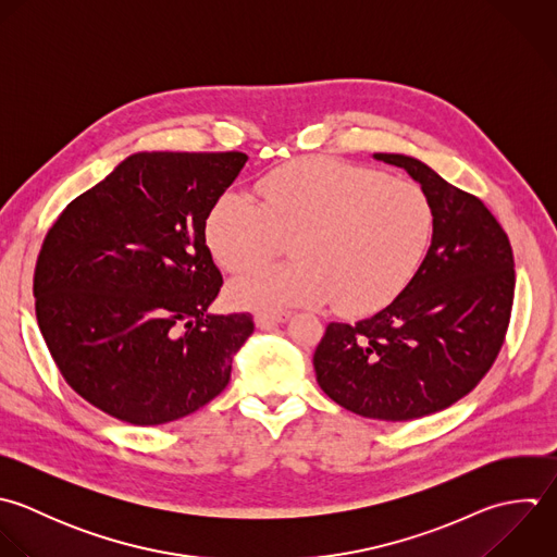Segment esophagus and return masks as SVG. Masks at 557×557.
<instances>
[{
	"instance_id": "obj_1",
	"label": "esophagus",
	"mask_w": 557,
	"mask_h": 557,
	"mask_svg": "<svg viewBox=\"0 0 557 557\" xmlns=\"http://www.w3.org/2000/svg\"><path fill=\"white\" fill-rule=\"evenodd\" d=\"M288 319H290L288 312H277V314H264V312H260V314H256V325H258L260 330H271V327H275V325H280V323H286Z\"/></svg>"
}]
</instances>
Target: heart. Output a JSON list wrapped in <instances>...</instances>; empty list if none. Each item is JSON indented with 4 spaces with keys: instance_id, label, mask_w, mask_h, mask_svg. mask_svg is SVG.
Listing matches in <instances>:
<instances>
[{
    "instance_id": "b5f03b06",
    "label": "heart",
    "mask_w": 557,
    "mask_h": 557,
    "mask_svg": "<svg viewBox=\"0 0 557 557\" xmlns=\"http://www.w3.org/2000/svg\"><path fill=\"white\" fill-rule=\"evenodd\" d=\"M258 201L221 195L206 240L232 273L273 258L290 240L288 264H271L236 280L234 304L260 312L334 304L367 314L391 304L414 275L434 230L421 186L338 160L308 158L258 182Z\"/></svg>"
}]
</instances>
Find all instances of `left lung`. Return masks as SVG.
<instances>
[{
	"label": "left lung",
	"mask_w": 557,
	"mask_h": 557,
	"mask_svg": "<svg viewBox=\"0 0 557 557\" xmlns=\"http://www.w3.org/2000/svg\"><path fill=\"white\" fill-rule=\"evenodd\" d=\"M375 158L421 184L434 212L432 245L391 306L354 325H327L314 371L321 391L345 410L412 421L449 408L491 371L512 314L515 256L482 199L417 158Z\"/></svg>",
	"instance_id": "8db88e82"
}]
</instances>
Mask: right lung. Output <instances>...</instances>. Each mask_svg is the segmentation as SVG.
I'll return each mask as SVG.
<instances>
[{
  "label": "right lung",
  "mask_w": 557,
  "mask_h": 557,
  "mask_svg": "<svg viewBox=\"0 0 557 557\" xmlns=\"http://www.w3.org/2000/svg\"><path fill=\"white\" fill-rule=\"evenodd\" d=\"M245 162L240 151H140L49 227L34 269L36 321L90 406L162 425L227 386L253 319L208 314L223 277L206 219Z\"/></svg>",
  "instance_id": "add662e5"
}]
</instances>
